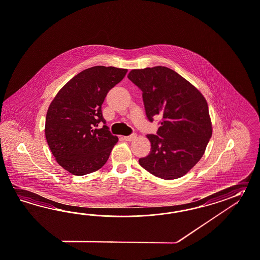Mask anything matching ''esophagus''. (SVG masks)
<instances>
[{
    "label": "esophagus",
    "instance_id": "1",
    "mask_svg": "<svg viewBox=\"0 0 260 260\" xmlns=\"http://www.w3.org/2000/svg\"><path fill=\"white\" fill-rule=\"evenodd\" d=\"M136 138H137V135H136V134H132V135H130V136L123 137V139H124V140H126V141H132V140H135Z\"/></svg>",
    "mask_w": 260,
    "mask_h": 260
}]
</instances>
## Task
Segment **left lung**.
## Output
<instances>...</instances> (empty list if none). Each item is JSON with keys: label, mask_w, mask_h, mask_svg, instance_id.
Here are the masks:
<instances>
[{"label": "left lung", "mask_w": 260, "mask_h": 260, "mask_svg": "<svg viewBox=\"0 0 260 260\" xmlns=\"http://www.w3.org/2000/svg\"><path fill=\"white\" fill-rule=\"evenodd\" d=\"M127 77L142 91L148 120L162 117L156 135H147L151 151L140 158V166L162 179L184 176L202 158L212 136L207 100L169 68L132 70Z\"/></svg>", "instance_id": "obj_1"}]
</instances>
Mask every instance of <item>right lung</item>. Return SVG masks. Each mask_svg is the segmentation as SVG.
Segmentation results:
<instances>
[{
  "label": "right lung",
  "mask_w": 260,
  "mask_h": 260,
  "mask_svg": "<svg viewBox=\"0 0 260 260\" xmlns=\"http://www.w3.org/2000/svg\"><path fill=\"white\" fill-rule=\"evenodd\" d=\"M126 69L95 66L75 75L62 87L48 108L47 143L56 162L74 175L98 171L106 164L118 137L106 124L102 105Z\"/></svg>",
  "instance_id": "obj_1"
}]
</instances>
